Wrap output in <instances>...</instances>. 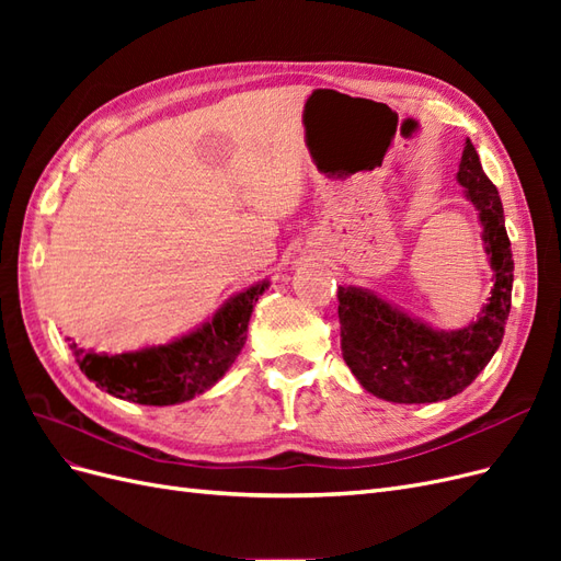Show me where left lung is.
Returning <instances> with one entry per match:
<instances>
[{
  "instance_id": "obj_1",
  "label": "left lung",
  "mask_w": 561,
  "mask_h": 561,
  "mask_svg": "<svg viewBox=\"0 0 561 561\" xmlns=\"http://www.w3.org/2000/svg\"><path fill=\"white\" fill-rule=\"evenodd\" d=\"M478 210L494 271L491 297L466 328L439 330L358 285L339 287L342 355L365 390L388 402L449 400L466 390L499 351L513 297V250L499 190L484 175L478 149L466 138L456 173Z\"/></svg>"
}]
</instances>
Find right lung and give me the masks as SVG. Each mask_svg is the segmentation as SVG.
I'll list each match as a JSON object with an SVG mask.
<instances>
[{
  "label": "right lung",
  "instance_id": "obj_1",
  "mask_svg": "<svg viewBox=\"0 0 561 561\" xmlns=\"http://www.w3.org/2000/svg\"><path fill=\"white\" fill-rule=\"evenodd\" d=\"M268 278L229 297L210 318L168 344L126 353H98L70 344L79 369L110 396L138 404H180L206 393L239 358L254 304Z\"/></svg>",
  "mask_w": 561,
  "mask_h": 561
}]
</instances>
